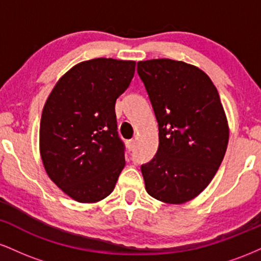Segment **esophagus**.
<instances>
[{"mask_svg":"<svg viewBox=\"0 0 261 261\" xmlns=\"http://www.w3.org/2000/svg\"><path fill=\"white\" fill-rule=\"evenodd\" d=\"M135 145H136V141H135V140H128L127 141V147H128V149H134L135 148Z\"/></svg>","mask_w":261,"mask_h":261,"instance_id":"1","label":"esophagus"}]
</instances>
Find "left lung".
Returning <instances> with one entry per match:
<instances>
[{
    "mask_svg": "<svg viewBox=\"0 0 261 261\" xmlns=\"http://www.w3.org/2000/svg\"><path fill=\"white\" fill-rule=\"evenodd\" d=\"M158 122L157 153L141 166L147 193L184 203L210 184L226 153L229 128L217 88L196 66L170 59L137 62Z\"/></svg>",
    "mask_w": 261,
    "mask_h": 261,
    "instance_id": "1",
    "label": "left lung"
}]
</instances>
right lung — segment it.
I'll return each mask as SVG.
<instances>
[{
    "instance_id": "1",
    "label": "right lung",
    "mask_w": 261,
    "mask_h": 261,
    "mask_svg": "<svg viewBox=\"0 0 261 261\" xmlns=\"http://www.w3.org/2000/svg\"><path fill=\"white\" fill-rule=\"evenodd\" d=\"M135 66L106 58L83 61L59 80L46 99L41 161L49 178L76 201L103 200L125 167L115 101L130 86Z\"/></svg>"
}]
</instances>
